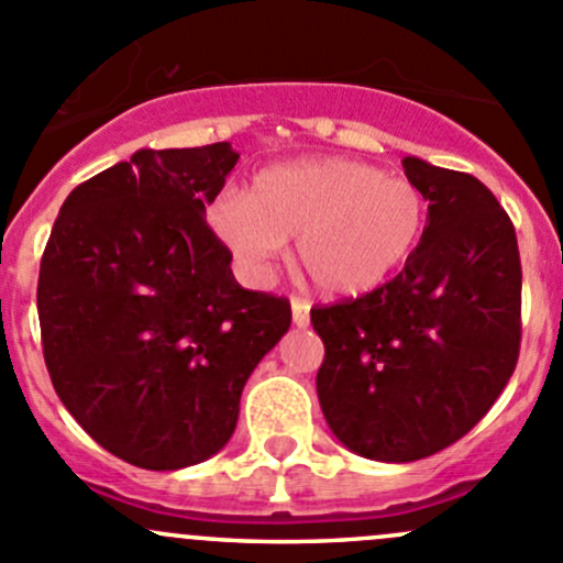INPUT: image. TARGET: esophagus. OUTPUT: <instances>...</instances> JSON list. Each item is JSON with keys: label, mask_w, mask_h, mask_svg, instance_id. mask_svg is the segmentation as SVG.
Returning <instances> with one entry per match:
<instances>
[{"label": "esophagus", "mask_w": 563, "mask_h": 563, "mask_svg": "<svg viewBox=\"0 0 563 563\" xmlns=\"http://www.w3.org/2000/svg\"><path fill=\"white\" fill-rule=\"evenodd\" d=\"M291 318L297 327H308L310 323V305L302 302V299H291Z\"/></svg>", "instance_id": "1"}]
</instances>
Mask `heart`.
I'll return each mask as SVG.
<instances>
[{"label": "heart", "instance_id": "b5f03b06", "mask_svg": "<svg viewBox=\"0 0 563 563\" xmlns=\"http://www.w3.org/2000/svg\"><path fill=\"white\" fill-rule=\"evenodd\" d=\"M424 223L422 187L340 157L269 168L247 196L225 192L209 207V225L247 275H266L297 236V269L340 299L384 286L411 258Z\"/></svg>", "mask_w": 563, "mask_h": 563}]
</instances>
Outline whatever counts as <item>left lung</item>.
Returning a JSON list of instances; mask_svg holds the SVG:
<instances>
[{
  "label": "left lung",
  "instance_id": "1",
  "mask_svg": "<svg viewBox=\"0 0 563 563\" xmlns=\"http://www.w3.org/2000/svg\"><path fill=\"white\" fill-rule=\"evenodd\" d=\"M428 198L402 272L365 297L318 305L316 389L329 430L356 455L411 463L463 439L520 354L518 236L476 176L402 157Z\"/></svg>",
  "mask_w": 563,
  "mask_h": 563
}]
</instances>
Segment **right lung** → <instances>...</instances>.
<instances>
[{
	"mask_svg": "<svg viewBox=\"0 0 563 563\" xmlns=\"http://www.w3.org/2000/svg\"><path fill=\"white\" fill-rule=\"evenodd\" d=\"M229 141L139 150L65 198L40 261L51 384L111 455L176 471L229 444L250 373L291 327L283 297L234 280L207 225Z\"/></svg>",
	"mask_w": 563,
	"mask_h": 563,
	"instance_id": "add662e5",
	"label": "right lung"
}]
</instances>
